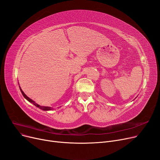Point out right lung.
<instances>
[{
	"instance_id": "right-lung-1",
	"label": "right lung",
	"mask_w": 160,
	"mask_h": 160,
	"mask_svg": "<svg viewBox=\"0 0 160 160\" xmlns=\"http://www.w3.org/2000/svg\"><path fill=\"white\" fill-rule=\"evenodd\" d=\"M19 89H20V91H21V92H22V95H23V97H25V98L29 102H31L32 104H33L34 105H35L37 107H38L40 109H41V110H45V111H47V110H53V108H52V107H44V106H40V105H38L37 103H36L35 102H34V101H32L31 99H30L29 97H27L25 94V93L23 92V90L21 89V88H20V86H19Z\"/></svg>"
}]
</instances>
